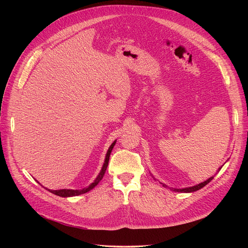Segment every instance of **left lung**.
Returning a JSON list of instances; mask_svg holds the SVG:
<instances>
[{
	"mask_svg": "<svg viewBox=\"0 0 248 248\" xmlns=\"http://www.w3.org/2000/svg\"><path fill=\"white\" fill-rule=\"evenodd\" d=\"M213 178H214V177H210V178L208 179V180H206V181L202 182V183H200V184H198V185L192 186V187L183 188V189H172V190H173V191H175V192H182V193H191V192H195V191H197V190H199V189L203 188V187H204V186H206L208 183H210V182L213 180ZM163 186H164V187H167L166 185H163Z\"/></svg>",
	"mask_w": 248,
	"mask_h": 248,
	"instance_id": "8db88e82",
	"label": "left lung"
}]
</instances>
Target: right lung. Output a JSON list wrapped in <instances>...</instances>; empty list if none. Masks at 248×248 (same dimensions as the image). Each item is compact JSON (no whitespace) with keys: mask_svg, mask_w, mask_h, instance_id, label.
Listing matches in <instances>:
<instances>
[{"mask_svg":"<svg viewBox=\"0 0 248 248\" xmlns=\"http://www.w3.org/2000/svg\"><path fill=\"white\" fill-rule=\"evenodd\" d=\"M115 140L112 142V144L110 145V147L108 148V151L107 153V155H106V160H104V163H103V166L101 168V171L100 173L98 174V176L96 177V179L94 180L93 183H91L88 187L86 188H83L81 190H70V189H61V190H49L51 193H53L55 195H57V196H60V197H72V196H78V195H81V194H84L90 190H93L99 182L101 181V179L103 178L104 176V173H106L107 171V168H108V161H109V155H110V153L115 145Z\"/></svg>","mask_w":248,"mask_h":248,"instance_id":"obj_1","label":"right lung"}]
</instances>
